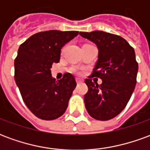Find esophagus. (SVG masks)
<instances>
[{
  "instance_id": "obj_1",
  "label": "esophagus",
  "mask_w": 150,
  "mask_h": 150,
  "mask_svg": "<svg viewBox=\"0 0 150 150\" xmlns=\"http://www.w3.org/2000/svg\"><path fill=\"white\" fill-rule=\"evenodd\" d=\"M76 82H77V84H80L83 83V80H81L80 79H76Z\"/></svg>"
}]
</instances>
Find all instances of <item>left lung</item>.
Segmentation results:
<instances>
[{
    "label": "left lung",
    "mask_w": 150,
    "mask_h": 150,
    "mask_svg": "<svg viewBox=\"0 0 150 150\" xmlns=\"http://www.w3.org/2000/svg\"><path fill=\"white\" fill-rule=\"evenodd\" d=\"M79 34L96 43L99 50L92 73L85 79L86 109L98 120L112 119L126 107L137 83L138 63L134 49L122 37L104 31ZM92 77L101 78L102 83L92 81Z\"/></svg>",
    "instance_id": "obj_1"
}]
</instances>
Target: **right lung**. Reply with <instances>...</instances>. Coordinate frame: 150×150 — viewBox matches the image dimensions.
<instances>
[{"instance_id":"obj_1","label":"right lung","mask_w":150,"mask_h":150,"mask_svg":"<svg viewBox=\"0 0 150 150\" xmlns=\"http://www.w3.org/2000/svg\"><path fill=\"white\" fill-rule=\"evenodd\" d=\"M78 34L79 31H42L29 38L18 49L15 82L24 103L38 118L55 120L67 110L76 87L75 79L65 73L56 81L50 68L59 62L62 46Z\"/></svg>"}]
</instances>
